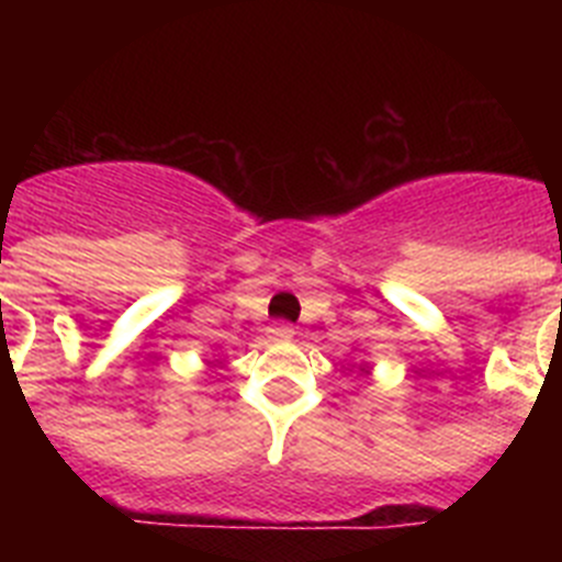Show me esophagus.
Here are the masks:
<instances>
[{
	"instance_id": "34e87169",
	"label": "esophagus",
	"mask_w": 562,
	"mask_h": 562,
	"mask_svg": "<svg viewBox=\"0 0 562 562\" xmlns=\"http://www.w3.org/2000/svg\"><path fill=\"white\" fill-rule=\"evenodd\" d=\"M292 335H295V326H292V324L270 326V337H272V340H290Z\"/></svg>"
}]
</instances>
